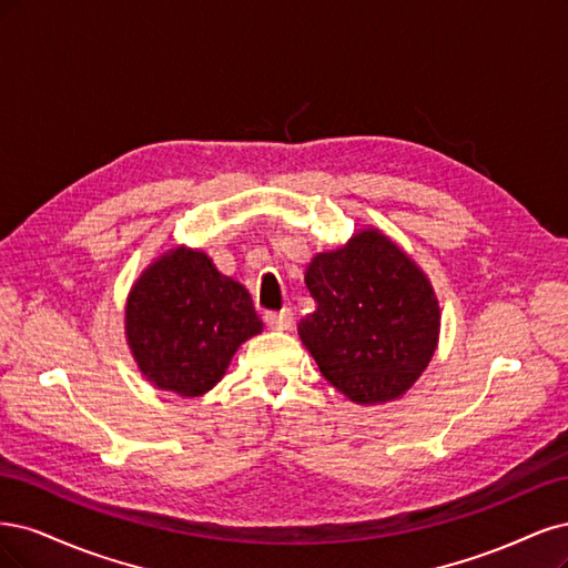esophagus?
Listing matches in <instances>:
<instances>
[{
    "label": "esophagus",
    "instance_id": "esophagus-1",
    "mask_svg": "<svg viewBox=\"0 0 568 568\" xmlns=\"http://www.w3.org/2000/svg\"><path fill=\"white\" fill-rule=\"evenodd\" d=\"M264 321L271 331H290L292 323H295V316H292L290 308H283V311H268Z\"/></svg>",
    "mask_w": 568,
    "mask_h": 568
}]
</instances>
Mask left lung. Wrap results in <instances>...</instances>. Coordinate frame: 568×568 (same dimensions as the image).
Listing matches in <instances>:
<instances>
[{
  "label": "left lung",
  "instance_id": "1",
  "mask_svg": "<svg viewBox=\"0 0 568 568\" xmlns=\"http://www.w3.org/2000/svg\"><path fill=\"white\" fill-rule=\"evenodd\" d=\"M304 283L316 311L300 321L302 344L323 377L358 406L404 396L427 371L442 308L427 273L375 229L311 257Z\"/></svg>",
  "mask_w": 568,
  "mask_h": 568
}]
</instances>
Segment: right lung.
<instances>
[{"label":"right lung","instance_id":"right-lung-1","mask_svg":"<svg viewBox=\"0 0 568 568\" xmlns=\"http://www.w3.org/2000/svg\"><path fill=\"white\" fill-rule=\"evenodd\" d=\"M262 327L250 292L207 252L186 245L145 266L124 304V337L141 375L186 398L222 382L241 344Z\"/></svg>","mask_w":568,"mask_h":568}]
</instances>
